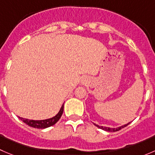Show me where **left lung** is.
<instances>
[{
  "label": "left lung",
  "mask_w": 155,
  "mask_h": 155,
  "mask_svg": "<svg viewBox=\"0 0 155 155\" xmlns=\"http://www.w3.org/2000/svg\"><path fill=\"white\" fill-rule=\"evenodd\" d=\"M130 122L127 123V124H124V125H122V126H121V127H116V128H112V127H108L99 126V125H97V124H94V125L96 126V127H99V128H101V129L104 130L109 131V132H116V131H118V130H121V129H122V128L125 127L127 126L128 124H130Z\"/></svg>",
  "instance_id": "left-lung-1"
}]
</instances>
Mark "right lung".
Instances as JSON below:
<instances>
[{
	"instance_id": "1",
	"label": "right lung",
	"mask_w": 155,
	"mask_h": 155,
	"mask_svg": "<svg viewBox=\"0 0 155 155\" xmlns=\"http://www.w3.org/2000/svg\"><path fill=\"white\" fill-rule=\"evenodd\" d=\"M63 112L64 104L61 106V107L58 113L51 118H48V119L45 120H30L27 119V118H21V117H18V118H19L23 122L25 123L26 124H28V125L30 127H32L34 128H38V129H44V128H47L48 127H51L54 125V124H56V123L58 121V120L61 118V117Z\"/></svg>"
}]
</instances>
